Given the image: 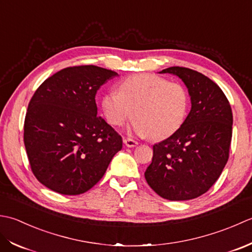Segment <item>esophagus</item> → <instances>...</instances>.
Wrapping results in <instances>:
<instances>
[{
  "label": "esophagus",
  "instance_id": "esophagus-1",
  "mask_svg": "<svg viewBox=\"0 0 252 252\" xmlns=\"http://www.w3.org/2000/svg\"><path fill=\"white\" fill-rule=\"evenodd\" d=\"M124 143H125V146L128 148H133L138 145V141L130 139V138H126V139H124Z\"/></svg>",
  "mask_w": 252,
  "mask_h": 252
}]
</instances>
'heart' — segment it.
<instances>
[{"label": "heart", "instance_id": "obj_1", "mask_svg": "<svg viewBox=\"0 0 252 252\" xmlns=\"http://www.w3.org/2000/svg\"><path fill=\"white\" fill-rule=\"evenodd\" d=\"M120 92L102 96L101 106L107 122L121 126L136 117L129 129L135 135L161 140L173 135L185 121L188 94L183 86L155 74H137L120 84Z\"/></svg>", "mask_w": 252, "mask_h": 252}]
</instances>
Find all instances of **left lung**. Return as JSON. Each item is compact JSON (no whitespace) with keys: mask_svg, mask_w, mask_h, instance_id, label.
<instances>
[{"mask_svg":"<svg viewBox=\"0 0 252 252\" xmlns=\"http://www.w3.org/2000/svg\"><path fill=\"white\" fill-rule=\"evenodd\" d=\"M182 79L191 109L171 137L153 146L146 181L171 201L194 199L218 181L228 160L233 113L220 87L198 71L173 66L160 71Z\"/></svg>","mask_w":252,"mask_h":252,"instance_id":"left-lung-1","label":"left lung"}]
</instances>
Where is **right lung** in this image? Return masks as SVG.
<instances>
[{"instance_id": "obj_1", "label": "right lung", "mask_w": 252, "mask_h": 252, "mask_svg": "<svg viewBox=\"0 0 252 252\" xmlns=\"http://www.w3.org/2000/svg\"><path fill=\"white\" fill-rule=\"evenodd\" d=\"M116 71L94 65L64 68L44 80L29 102L24 142L32 173L62 194L88 191L103 177L122 137L97 116L95 94Z\"/></svg>"}]
</instances>
